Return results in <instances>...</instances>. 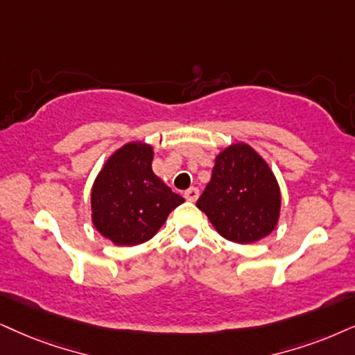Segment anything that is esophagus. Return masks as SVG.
Segmentation results:
<instances>
[{
    "label": "esophagus",
    "instance_id": "obj_1",
    "mask_svg": "<svg viewBox=\"0 0 355 355\" xmlns=\"http://www.w3.org/2000/svg\"><path fill=\"white\" fill-rule=\"evenodd\" d=\"M198 196H200V190H198V188H195V187L188 188V190L185 191V198L188 201H196V200H198Z\"/></svg>",
    "mask_w": 355,
    "mask_h": 355
}]
</instances>
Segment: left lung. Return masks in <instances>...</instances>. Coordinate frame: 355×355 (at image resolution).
<instances>
[{"label": "left lung", "mask_w": 355, "mask_h": 355, "mask_svg": "<svg viewBox=\"0 0 355 355\" xmlns=\"http://www.w3.org/2000/svg\"><path fill=\"white\" fill-rule=\"evenodd\" d=\"M196 206L224 239L252 244L277 227L282 193L267 160L245 142H234L214 159Z\"/></svg>", "instance_id": "obj_1"}]
</instances>
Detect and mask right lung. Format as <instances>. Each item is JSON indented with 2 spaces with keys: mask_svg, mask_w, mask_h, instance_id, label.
I'll list each match as a JSON object with an SVG mask.
<instances>
[{
  "mask_svg": "<svg viewBox=\"0 0 355 355\" xmlns=\"http://www.w3.org/2000/svg\"><path fill=\"white\" fill-rule=\"evenodd\" d=\"M154 147L132 141L107 157L92 187V223L114 245H139L152 239L182 205L152 172Z\"/></svg>",
  "mask_w": 355,
  "mask_h": 355,
  "instance_id": "add662e5",
  "label": "right lung"
}]
</instances>
